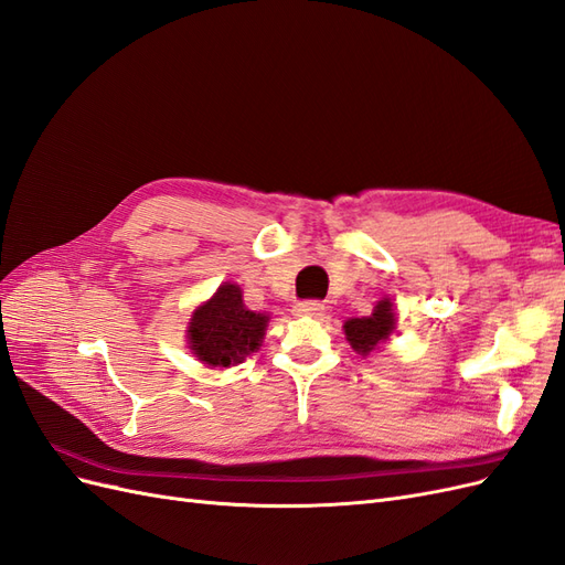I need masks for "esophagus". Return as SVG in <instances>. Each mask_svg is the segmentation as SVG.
<instances>
[{"label": "esophagus", "instance_id": "1", "mask_svg": "<svg viewBox=\"0 0 565 565\" xmlns=\"http://www.w3.org/2000/svg\"><path fill=\"white\" fill-rule=\"evenodd\" d=\"M322 311H324V306H322L320 301H299V303L295 306V313H297V316L318 318V316H322Z\"/></svg>", "mask_w": 565, "mask_h": 565}]
</instances>
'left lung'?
Segmentation results:
<instances>
[{
	"instance_id": "obj_1",
	"label": "left lung",
	"mask_w": 565,
	"mask_h": 565,
	"mask_svg": "<svg viewBox=\"0 0 565 565\" xmlns=\"http://www.w3.org/2000/svg\"><path fill=\"white\" fill-rule=\"evenodd\" d=\"M393 330H396V309H393L391 299L377 301L372 316L349 318L344 322L349 344L361 355H370L372 351H377L384 341H388Z\"/></svg>"
}]
</instances>
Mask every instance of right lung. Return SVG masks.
Returning <instances> with one entry per match:
<instances>
[{
    "instance_id": "1",
    "label": "right lung",
    "mask_w": 565,
    "mask_h": 565,
    "mask_svg": "<svg viewBox=\"0 0 565 565\" xmlns=\"http://www.w3.org/2000/svg\"><path fill=\"white\" fill-rule=\"evenodd\" d=\"M266 328L268 316L247 309L241 285L224 282L210 301L198 306L185 339L204 365L231 367L259 351Z\"/></svg>"
}]
</instances>
